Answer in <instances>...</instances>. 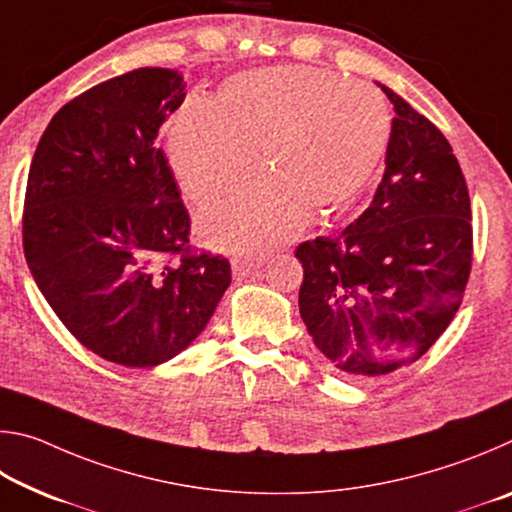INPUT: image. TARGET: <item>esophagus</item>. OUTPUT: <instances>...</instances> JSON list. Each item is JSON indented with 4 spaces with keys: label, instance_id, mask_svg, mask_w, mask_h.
Masks as SVG:
<instances>
[{
    "label": "esophagus",
    "instance_id": "obj_1",
    "mask_svg": "<svg viewBox=\"0 0 512 512\" xmlns=\"http://www.w3.org/2000/svg\"><path fill=\"white\" fill-rule=\"evenodd\" d=\"M259 266H262V262H255V259H232V275L241 280V277L255 273Z\"/></svg>",
    "mask_w": 512,
    "mask_h": 512
}]
</instances>
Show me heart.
Segmentation results:
<instances>
[{"label":"heart","instance_id":"obj_1","mask_svg":"<svg viewBox=\"0 0 512 512\" xmlns=\"http://www.w3.org/2000/svg\"><path fill=\"white\" fill-rule=\"evenodd\" d=\"M391 110L368 83L318 67L246 72L219 97L192 92L173 112L167 158L192 203L228 192L259 167L266 178L207 205V244L255 255L291 239L309 210L350 203L375 176L391 142Z\"/></svg>","mask_w":512,"mask_h":512}]
</instances>
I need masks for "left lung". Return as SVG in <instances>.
Segmentation results:
<instances>
[{
	"label": "left lung",
	"instance_id": "left-lung-1",
	"mask_svg": "<svg viewBox=\"0 0 512 512\" xmlns=\"http://www.w3.org/2000/svg\"><path fill=\"white\" fill-rule=\"evenodd\" d=\"M395 108L386 171L341 235L302 241L300 316L350 379L411 366L461 307L472 271V207L447 137L381 85Z\"/></svg>",
	"mask_w": 512,
	"mask_h": 512
}]
</instances>
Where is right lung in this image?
Wrapping results in <instances>:
<instances>
[{
    "label": "right lung",
    "mask_w": 512,
    "mask_h": 512,
    "mask_svg": "<svg viewBox=\"0 0 512 512\" xmlns=\"http://www.w3.org/2000/svg\"><path fill=\"white\" fill-rule=\"evenodd\" d=\"M183 99L176 69L94 85L51 117L29 169L33 280L76 341L128 368L183 352L232 282L228 259L189 244L192 219L155 142Z\"/></svg>",
    "instance_id": "1"
}]
</instances>
